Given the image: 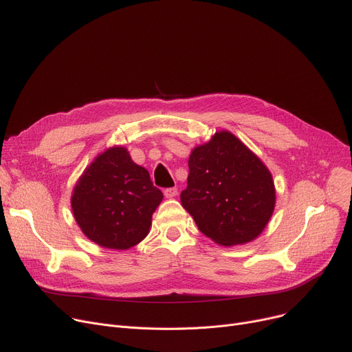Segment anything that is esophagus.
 <instances>
[{"label": "esophagus", "instance_id": "1", "mask_svg": "<svg viewBox=\"0 0 352 352\" xmlns=\"http://www.w3.org/2000/svg\"><path fill=\"white\" fill-rule=\"evenodd\" d=\"M178 194V188L177 187H171V188H165L164 190V195L166 198H174Z\"/></svg>", "mask_w": 352, "mask_h": 352}]
</instances>
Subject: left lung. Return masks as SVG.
Listing matches in <instances>:
<instances>
[{
  "mask_svg": "<svg viewBox=\"0 0 352 352\" xmlns=\"http://www.w3.org/2000/svg\"><path fill=\"white\" fill-rule=\"evenodd\" d=\"M181 204L198 230L221 245L245 244L263 232L275 206L267 166L231 133H217L188 160Z\"/></svg>",
  "mask_w": 352,
  "mask_h": 352,
  "instance_id": "obj_1",
  "label": "left lung"
}]
</instances>
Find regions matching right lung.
Listing matches in <instances>:
<instances>
[{
  "label": "right lung",
  "instance_id": "1",
  "mask_svg": "<svg viewBox=\"0 0 352 352\" xmlns=\"http://www.w3.org/2000/svg\"><path fill=\"white\" fill-rule=\"evenodd\" d=\"M162 199L150 174L122 146L109 148L92 162L71 198L82 232L101 247L128 250L146 236Z\"/></svg>",
  "mask_w": 352,
  "mask_h": 352
}]
</instances>
